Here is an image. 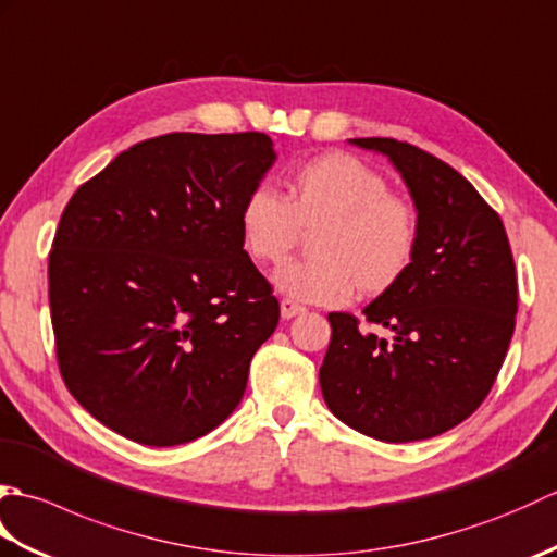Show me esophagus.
<instances>
[{
    "label": "esophagus",
    "mask_w": 557,
    "mask_h": 557,
    "mask_svg": "<svg viewBox=\"0 0 557 557\" xmlns=\"http://www.w3.org/2000/svg\"><path fill=\"white\" fill-rule=\"evenodd\" d=\"M306 311V306H301V304H297L294 299H282L280 301V313H282V318H285V321H289V318H294V315H299V313H304Z\"/></svg>",
    "instance_id": "34e87169"
}]
</instances>
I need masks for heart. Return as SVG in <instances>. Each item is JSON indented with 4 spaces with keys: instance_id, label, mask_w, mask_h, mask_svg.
<instances>
[{
    "instance_id": "b5f03b06",
    "label": "heart",
    "mask_w": 557,
    "mask_h": 557,
    "mask_svg": "<svg viewBox=\"0 0 557 557\" xmlns=\"http://www.w3.org/2000/svg\"><path fill=\"white\" fill-rule=\"evenodd\" d=\"M285 194L246 191L239 236L248 258L277 265L311 236V258L275 272V287L294 301L342 304L359 289L381 297L407 277L421 246V218L409 198L351 152L330 150L297 164Z\"/></svg>"
}]
</instances>
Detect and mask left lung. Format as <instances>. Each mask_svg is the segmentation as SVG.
Returning a JSON list of instances; mask_svg holds the SVG:
<instances>
[{
    "instance_id": "obj_1",
    "label": "left lung",
    "mask_w": 557,
    "mask_h": 557,
    "mask_svg": "<svg viewBox=\"0 0 557 557\" xmlns=\"http://www.w3.org/2000/svg\"><path fill=\"white\" fill-rule=\"evenodd\" d=\"M405 176L421 246L399 285L354 313H327L323 399L385 443L441 435L488 397L515 333L517 272L503 220L457 170L395 138H354ZM387 329L389 338L371 331Z\"/></svg>"
}]
</instances>
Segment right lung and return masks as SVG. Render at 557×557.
I'll list each match as a JSON object with an SVG mask.
<instances>
[{"label": "right lung", "instance_id": "obj_1", "mask_svg": "<svg viewBox=\"0 0 557 557\" xmlns=\"http://www.w3.org/2000/svg\"><path fill=\"white\" fill-rule=\"evenodd\" d=\"M272 162L258 132L164 134L71 196L47 263L57 363L114 433L182 445L242 401L280 304L236 215Z\"/></svg>", "mask_w": 557, "mask_h": 557}]
</instances>
